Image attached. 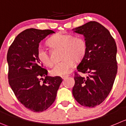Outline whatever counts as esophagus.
<instances>
[{"label":"esophagus","instance_id":"obj_1","mask_svg":"<svg viewBox=\"0 0 126 126\" xmlns=\"http://www.w3.org/2000/svg\"><path fill=\"white\" fill-rule=\"evenodd\" d=\"M69 77V75H64V76H62V79H63V80H65V79H67V78Z\"/></svg>","mask_w":126,"mask_h":126}]
</instances>
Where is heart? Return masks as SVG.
I'll return each mask as SVG.
<instances>
[{"instance_id": "obj_1", "label": "heart", "mask_w": 126, "mask_h": 126, "mask_svg": "<svg viewBox=\"0 0 126 126\" xmlns=\"http://www.w3.org/2000/svg\"><path fill=\"white\" fill-rule=\"evenodd\" d=\"M47 44L53 49H62L61 58L63 59L51 70V74L54 76H64L71 72L74 66V61H81L87 52V44L84 39L70 34L57 33L49 39ZM37 56L44 65L49 67L53 65L49 54L43 47L38 49Z\"/></svg>"}]
</instances>
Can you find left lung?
I'll list each match as a JSON object with an SVG mask.
<instances>
[{"label": "left lung", "mask_w": 126, "mask_h": 126, "mask_svg": "<svg viewBox=\"0 0 126 126\" xmlns=\"http://www.w3.org/2000/svg\"><path fill=\"white\" fill-rule=\"evenodd\" d=\"M72 30L85 37L87 52L77 69L88 75L84 77L75 73L73 96L82 106L95 107L105 101L114 82L118 71L116 42L110 32L96 21Z\"/></svg>", "instance_id": "8db88e82"}]
</instances>
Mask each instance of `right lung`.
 Wrapping results in <instances>:
<instances>
[{"label": "right lung", "instance_id": "right-lung-1", "mask_svg": "<svg viewBox=\"0 0 126 126\" xmlns=\"http://www.w3.org/2000/svg\"><path fill=\"white\" fill-rule=\"evenodd\" d=\"M54 33L50 30H25L15 38L7 52L9 85L18 100L33 112H42L51 106L62 82L60 77L47 75L37 56L41 41Z\"/></svg>", "mask_w": 126, "mask_h": 126}]
</instances>
